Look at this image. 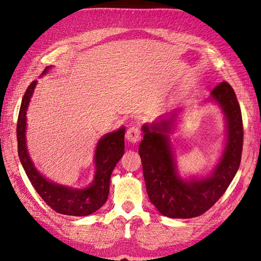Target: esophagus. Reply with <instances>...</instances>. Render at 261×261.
<instances>
[{"label":"esophagus","instance_id":"1","mask_svg":"<svg viewBox=\"0 0 261 261\" xmlns=\"http://www.w3.org/2000/svg\"><path fill=\"white\" fill-rule=\"evenodd\" d=\"M125 138L127 141H130V143H138L140 140V129L139 126H131L129 130L126 131L125 134Z\"/></svg>","mask_w":261,"mask_h":261}]
</instances>
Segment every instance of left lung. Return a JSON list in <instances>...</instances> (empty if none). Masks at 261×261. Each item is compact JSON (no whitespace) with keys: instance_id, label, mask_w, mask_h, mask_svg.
Here are the masks:
<instances>
[{"instance_id":"8db88e82","label":"left lung","mask_w":261,"mask_h":261,"mask_svg":"<svg viewBox=\"0 0 261 261\" xmlns=\"http://www.w3.org/2000/svg\"><path fill=\"white\" fill-rule=\"evenodd\" d=\"M207 102L218 105L223 113L226 141L218 163L205 176L182 177L178 173L170 135L184 109H175L141 127L144 139L139 145V155L148 198L168 218L190 219L205 213L226 192L240 168L243 121L235 92L222 82L211 92Z\"/></svg>"}]
</instances>
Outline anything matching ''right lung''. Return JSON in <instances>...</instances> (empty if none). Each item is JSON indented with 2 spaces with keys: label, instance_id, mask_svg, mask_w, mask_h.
Wrapping results in <instances>:
<instances>
[{
  "label": "right lung",
  "instance_id": "right-lung-1",
  "mask_svg": "<svg viewBox=\"0 0 261 261\" xmlns=\"http://www.w3.org/2000/svg\"><path fill=\"white\" fill-rule=\"evenodd\" d=\"M50 68L51 65L43 70L41 76L46 74ZM37 83V81L31 83L25 92L17 123V141L21 166L35 191L57 213L72 216L90 215L98 211L108 199L110 176L116 163L124 154L125 127L122 126L116 131L109 132L98 141L94 154L95 174L88 187L77 189L53 182L37 169L26 146V112Z\"/></svg>",
  "mask_w": 261,
  "mask_h": 261
}]
</instances>
